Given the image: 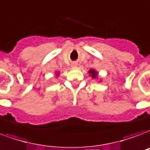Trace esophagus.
Wrapping results in <instances>:
<instances>
[{
    "mask_svg": "<svg viewBox=\"0 0 150 150\" xmlns=\"http://www.w3.org/2000/svg\"><path fill=\"white\" fill-rule=\"evenodd\" d=\"M71 66H72V67H76V66H77V64H75V63H73L72 64H71Z\"/></svg>",
    "mask_w": 150,
    "mask_h": 150,
    "instance_id": "34e87169",
    "label": "esophagus"
}]
</instances>
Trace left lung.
Listing matches in <instances>:
<instances>
[{"label": "left lung", "instance_id": "8db88e82", "mask_svg": "<svg viewBox=\"0 0 150 150\" xmlns=\"http://www.w3.org/2000/svg\"><path fill=\"white\" fill-rule=\"evenodd\" d=\"M90 73L91 74V75H92V77L93 78H95L96 75H97V72H95V71L94 70H90Z\"/></svg>", "mask_w": 150, "mask_h": 150}]
</instances>
